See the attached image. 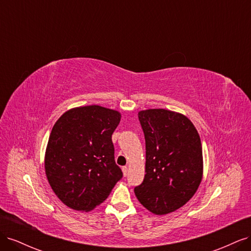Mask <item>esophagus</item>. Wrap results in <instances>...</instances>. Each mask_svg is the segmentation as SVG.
<instances>
[{
    "mask_svg": "<svg viewBox=\"0 0 251 251\" xmlns=\"http://www.w3.org/2000/svg\"><path fill=\"white\" fill-rule=\"evenodd\" d=\"M121 170H123V173H124V176L126 177V175H127V172H128V168H127V166H123V169H121Z\"/></svg>",
    "mask_w": 251,
    "mask_h": 251,
    "instance_id": "obj_1",
    "label": "esophagus"
}]
</instances>
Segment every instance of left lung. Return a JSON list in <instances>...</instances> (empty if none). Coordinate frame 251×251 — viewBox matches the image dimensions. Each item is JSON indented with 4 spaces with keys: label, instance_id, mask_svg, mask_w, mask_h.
Masks as SVG:
<instances>
[{
    "label": "left lung",
    "instance_id": "left-lung-1",
    "mask_svg": "<svg viewBox=\"0 0 251 251\" xmlns=\"http://www.w3.org/2000/svg\"><path fill=\"white\" fill-rule=\"evenodd\" d=\"M146 138V175L134 192L154 215L177 210L193 198L203 177L202 144L185 115L164 109L138 113Z\"/></svg>",
    "mask_w": 251,
    "mask_h": 251
}]
</instances>
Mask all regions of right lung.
Here are the masks:
<instances>
[{
    "label": "right lung",
    "mask_w": 251,
    "mask_h": 251,
    "mask_svg": "<svg viewBox=\"0 0 251 251\" xmlns=\"http://www.w3.org/2000/svg\"><path fill=\"white\" fill-rule=\"evenodd\" d=\"M120 118L118 111L93 104L68 110L53 126L45 172L52 191L68 207L94 209L123 177L112 142Z\"/></svg>",
    "instance_id": "right-lung-1"
}]
</instances>
